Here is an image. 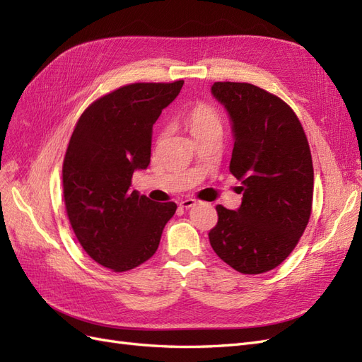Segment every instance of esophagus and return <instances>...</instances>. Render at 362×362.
<instances>
[{
  "label": "esophagus",
  "mask_w": 362,
  "mask_h": 362,
  "mask_svg": "<svg viewBox=\"0 0 362 362\" xmlns=\"http://www.w3.org/2000/svg\"><path fill=\"white\" fill-rule=\"evenodd\" d=\"M196 203H197V200H196V199L188 197V199H183V200H180L179 206H180V208H185V209H188V208H191V206L196 205Z\"/></svg>",
  "instance_id": "obj_1"
}]
</instances>
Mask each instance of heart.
<instances>
[{"instance_id":"b5f03b06","label":"heart","mask_w":362,"mask_h":362,"mask_svg":"<svg viewBox=\"0 0 362 362\" xmlns=\"http://www.w3.org/2000/svg\"><path fill=\"white\" fill-rule=\"evenodd\" d=\"M183 120L187 122L192 136L206 132H221L223 120L220 111L206 102H199L183 113Z\"/></svg>"}]
</instances>
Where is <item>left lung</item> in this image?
<instances>
[{"instance_id": "8db88e82", "label": "left lung", "mask_w": 362, "mask_h": 362, "mask_svg": "<svg viewBox=\"0 0 362 362\" xmlns=\"http://www.w3.org/2000/svg\"><path fill=\"white\" fill-rule=\"evenodd\" d=\"M229 111L234 150L229 171L242 182V206L217 205L214 252L233 269L257 275L281 264L309 223L313 165L308 137L283 99L247 82H214Z\"/></svg>"}]
</instances>
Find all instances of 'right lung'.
Returning a JSON list of instances; mask_svg holds the SVG:
<instances>
[{
    "instance_id": "1",
    "label": "right lung",
    "mask_w": 362,
    "mask_h": 362,
    "mask_svg": "<svg viewBox=\"0 0 362 362\" xmlns=\"http://www.w3.org/2000/svg\"><path fill=\"white\" fill-rule=\"evenodd\" d=\"M183 81L134 82L100 96L73 129L62 163L66 212L82 249L100 266L127 272L156 254L177 205L129 191L151 157L153 125Z\"/></svg>"
}]
</instances>
